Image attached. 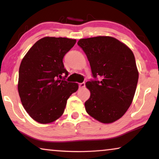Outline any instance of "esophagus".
Segmentation results:
<instances>
[{"mask_svg": "<svg viewBox=\"0 0 159 159\" xmlns=\"http://www.w3.org/2000/svg\"><path fill=\"white\" fill-rule=\"evenodd\" d=\"M85 86V83L84 82H82V83H80L79 84V88H83Z\"/></svg>", "mask_w": 159, "mask_h": 159, "instance_id": "34e87169", "label": "esophagus"}]
</instances>
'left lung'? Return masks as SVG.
Here are the masks:
<instances>
[{
  "label": "left lung",
  "instance_id": "1",
  "mask_svg": "<svg viewBox=\"0 0 159 159\" xmlns=\"http://www.w3.org/2000/svg\"><path fill=\"white\" fill-rule=\"evenodd\" d=\"M77 44L88 57L93 77H101V81L86 82L90 92L86 111L101 123L114 122L125 114L135 93L139 73L134 54L109 36L80 39Z\"/></svg>",
  "mask_w": 159,
  "mask_h": 159
}]
</instances>
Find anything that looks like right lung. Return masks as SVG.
I'll list each match as a JSON object with an SVG mask.
<instances>
[{"label": "right lung", "instance_id": "1", "mask_svg": "<svg viewBox=\"0 0 159 159\" xmlns=\"http://www.w3.org/2000/svg\"><path fill=\"white\" fill-rule=\"evenodd\" d=\"M76 41L45 37L32 45L21 61L19 95L26 111L39 123L57 120L64 114L67 100L78 90L77 83L62 80L64 75L68 76L63 58Z\"/></svg>", "mask_w": 159, "mask_h": 159}]
</instances>
